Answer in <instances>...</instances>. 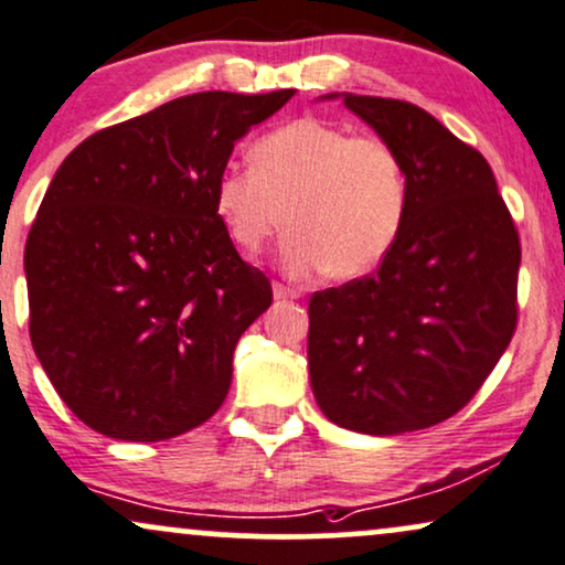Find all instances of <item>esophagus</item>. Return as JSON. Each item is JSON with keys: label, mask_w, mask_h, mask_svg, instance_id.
I'll list each match as a JSON object with an SVG mask.
<instances>
[{"label": "esophagus", "mask_w": 565, "mask_h": 565, "mask_svg": "<svg viewBox=\"0 0 565 565\" xmlns=\"http://www.w3.org/2000/svg\"><path fill=\"white\" fill-rule=\"evenodd\" d=\"M302 291L300 289H295V287H287V284H274V297L276 300H297V297H300Z\"/></svg>", "instance_id": "obj_1"}]
</instances>
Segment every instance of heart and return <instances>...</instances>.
Returning <instances> with one entry per match:
<instances>
[{"label":"heart","mask_w":565,"mask_h":565,"mask_svg":"<svg viewBox=\"0 0 565 565\" xmlns=\"http://www.w3.org/2000/svg\"><path fill=\"white\" fill-rule=\"evenodd\" d=\"M249 166L217 175L215 213L244 255H257L287 226L281 263L295 276L323 270L352 281L371 274L405 226L411 179L379 136L297 118L260 136Z\"/></svg>","instance_id":"1"}]
</instances>
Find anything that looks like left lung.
I'll use <instances>...</instances> for the list:
<instances>
[{
  "mask_svg": "<svg viewBox=\"0 0 565 565\" xmlns=\"http://www.w3.org/2000/svg\"><path fill=\"white\" fill-rule=\"evenodd\" d=\"M344 105L399 152L411 205L373 274L310 297V384L337 426L392 437L455 416L498 365L519 323L521 242L479 149L411 102Z\"/></svg>",
  "mask_w": 565,
  "mask_h": 565,
  "instance_id": "left-lung-1",
  "label": "left lung"
}]
</instances>
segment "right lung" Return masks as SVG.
I'll list each match as a JSON object with an SVG mask.
<instances>
[{
  "mask_svg": "<svg viewBox=\"0 0 565 565\" xmlns=\"http://www.w3.org/2000/svg\"><path fill=\"white\" fill-rule=\"evenodd\" d=\"M295 97L200 92L92 134L57 168L25 242L31 344L94 431L160 441L226 399L274 289L213 205L231 149Z\"/></svg>",
  "mask_w": 565,
  "mask_h": 565,
  "instance_id": "add662e5",
  "label": "right lung"
}]
</instances>
